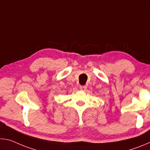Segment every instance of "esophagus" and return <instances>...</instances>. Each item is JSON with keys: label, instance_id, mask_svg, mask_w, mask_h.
<instances>
[{"label": "esophagus", "instance_id": "34e87169", "mask_svg": "<svg viewBox=\"0 0 150 150\" xmlns=\"http://www.w3.org/2000/svg\"><path fill=\"white\" fill-rule=\"evenodd\" d=\"M79 88H80V89L81 91H85L86 88H87V87H86V86H85V85H82V86H80Z\"/></svg>", "mask_w": 150, "mask_h": 150}]
</instances>
